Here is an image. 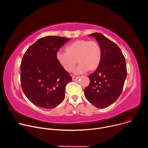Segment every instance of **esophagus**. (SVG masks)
I'll return each instance as SVG.
<instances>
[{
  "instance_id": "obj_1",
  "label": "esophagus",
  "mask_w": 148,
  "mask_h": 148,
  "mask_svg": "<svg viewBox=\"0 0 148 148\" xmlns=\"http://www.w3.org/2000/svg\"><path fill=\"white\" fill-rule=\"evenodd\" d=\"M72 78H73V81H75V80H77V79L79 78V77L73 76V77H72Z\"/></svg>"
}]
</instances>
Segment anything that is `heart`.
<instances>
[{
  "instance_id": "1",
  "label": "heart",
  "mask_w": 148,
  "mask_h": 148,
  "mask_svg": "<svg viewBox=\"0 0 148 148\" xmlns=\"http://www.w3.org/2000/svg\"><path fill=\"white\" fill-rule=\"evenodd\" d=\"M65 51H58L56 57L59 64L67 72L74 70L77 62L79 64L74 71L75 74L95 70L101 62V50L95 40H77L66 46Z\"/></svg>"
}]
</instances>
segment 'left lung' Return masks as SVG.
I'll return each mask as SVG.
<instances>
[{"label":"left lung","mask_w":148,"mask_h":148,"mask_svg":"<svg viewBox=\"0 0 148 148\" xmlns=\"http://www.w3.org/2000/svg\"><path fill=\"white\" fill-rule=\"evenodd\" d=\"M98 41L101 50V62L88 76L90 82L84 90L87 99L98 108H105L120 96L126 78L125 58L119 47L99 33L89 34Z\"/></svg>","instance_id":"left-lung-1"}]
</instances>
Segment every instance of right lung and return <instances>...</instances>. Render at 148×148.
<instances>
[{
  "label": "right lung",
  "mask_w": 148,
  "mask_h": 148,
  "mask_svg": "<svg viewBox=\"0 0 148 148\" xmlns=\"http://www.w3.org/2000/svg\"><path fill=\"white\" fill-rule=\"evenodd\" d=\"M70 38L42 37L30 46L20 65V81L26 97L36 106L51 109L65 98L66 86L72 81L57 60L58 50Z\"/></svg>",
  "instance_id": "1"
}]
</instances>
